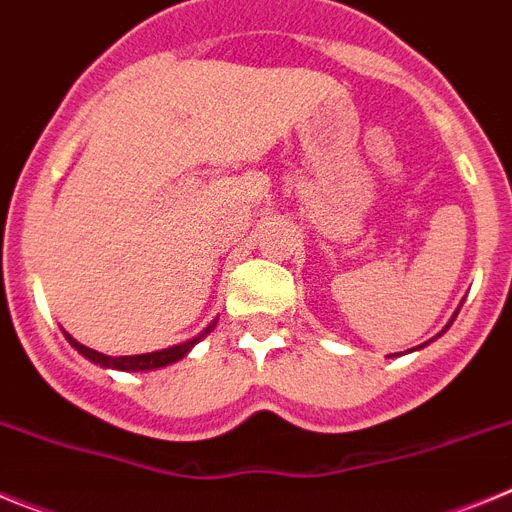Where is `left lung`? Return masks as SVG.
<instances>
[{
  "label": "left lung",
  "mask_w": 512,
  "mask_h": 512,
  "mask_svg": "<svg viewBox=\"0 0 512 512\" xmlns=\"http://www.w3.org/2000/svg\"><path fill=\"white\" fill-rule=\"evenodd\" d=\"M454 315H459V310H456V312H454ZM451 320H454V318H451ZM446 328H449V325H446Z\"/></svg>",
  "instance_id": "left-lung-1"
}]
</instances>
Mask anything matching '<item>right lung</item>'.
Listing matches in <instances>:
<instances>
[{"instance_id":"add662e5","label":"right lung","mask_w":512,"mask_h":512,"mask_svg":"<svg viewBox=\"0 0 512 512\" xmlns=\"http://www.w3.org/2000/svg\"><path fill=\"white\" fill-rule=\"evenodd\" d=\"M215 328V323L210 325V328L205 330V333H210V330ZM202 333V336H205ZM63 336H66V341L71 343V346L79 351L81 356H87L89 361H94V364H99L102 369H117V372H151V369H161V366H169L174 364V361L184 359V356L192 351V346L200 338H192V341L187 343H179V346H171V348H164V351H151V354H138V356H107V354H99V351H94V348H87L84 343L76 341L74 336H69L66 330H63Z\"/></svg>"}]
</instances>
